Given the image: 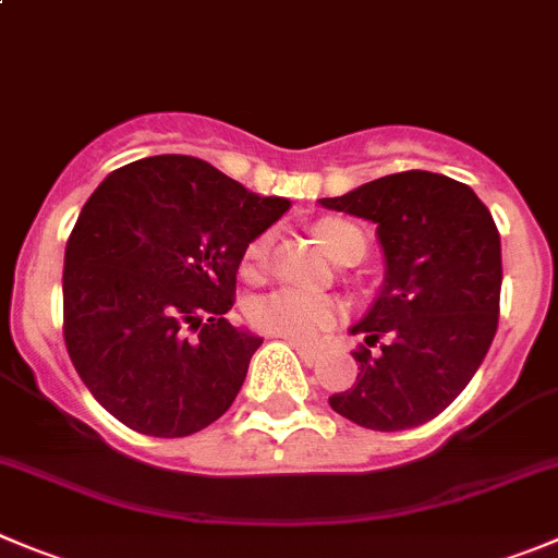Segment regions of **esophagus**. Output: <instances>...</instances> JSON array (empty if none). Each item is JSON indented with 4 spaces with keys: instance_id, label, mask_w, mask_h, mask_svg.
I'll list each match as a JSON object with an SVG mask.
<instances>
[{
    "instance_id": "obj_1",
    "label": "esophagus",
    "mask_w": 558,
    "mask_h": 558,
    "mask_svg": "<svg viewBox=\"0 0 558 558\" xmlns=\"http://www.w3.org/2000/svg\"><path fill=\"white\" fill-rule=\"evenodd\" d=\"M289 343L296 350V355H300L305 363H308V366H314V363L322 357V352L314 350V347H305V343H294V341H289Z\"/></svg>"
}]
</instances>
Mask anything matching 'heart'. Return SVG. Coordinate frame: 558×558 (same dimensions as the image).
I'll return each mask as SVG.
<instances>
[{"instance_id":"1","label":"heart","mask_w":558,"mask_h":558,"mask_svg":"<svg viewBox=\"0 0 558 558\" xmlns=\"http://www.w3.org/2000/svg\"><path fill=\"white\" fill-rule=\"evenodd\" d=\"M316 236L332 258H338L352 242L366 250L361 228L352 226V222L322 220L316 226ZM269 250H272V233H262L247 244L242 258L244 278H262L269 264ZM341 311L343 308L336 296L286 286V289H275L258 296L250 308V322H253L255 330L267 332V336H278L294 343H316L336 325Z\"/></svg>"}]
</instances>
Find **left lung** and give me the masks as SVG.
Listing matches in <instances>:
<instances>
[{
	"label": "left lung",
	"mask_w": 558,
	"mask_h": 558,
	"mask_svg": "<svg viewBox=\"0 0 558 558\" xmlns=\"http://www.w3.org/2000/svg\"><path fill=\"white\" fill-rule=\"evenodd\" d=\"M332 211L377 222L385 283L352 332L355 385L330 408L366 429L399 432L426 424L460 397L498 330L501 236L476 192L426 170L368 181ZM380 343L377 353L371 347Z\"/></svg>",
	"instance_id": "8db88e82"
}]
</instances>
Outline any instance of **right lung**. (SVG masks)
I'll return each instance as SVG.
<instances>
[{"label": "right lung", "mask_w": 558, "mask_h": 558, "mask_svg": "<svg viewBox=\"0 0 558 558\" xmlns=\"http://www.w3.org/2000/svg\"><path fill=\"white\" fill-rule=\"evenodd\" d=\"M289 206L179 154L98 184L68 236L62 332L107 413L143 435L186 437L231 408L262 347L226 319L236 269Z\"/></svg>", "instance_id": "right-lung-1"}]
</instances>
